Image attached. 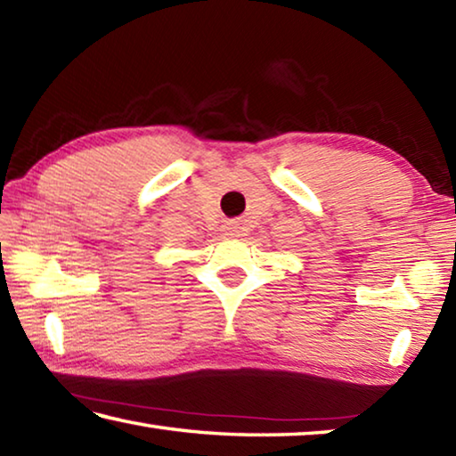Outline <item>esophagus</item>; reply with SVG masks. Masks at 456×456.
<instances>
[{"mask_svg": "<svg viewBox=\"0 0 456 456\" xmlns=\"http://www.w3.org/2000/svg\"><path fill=\"white\" fill-rule=\"evenodd\" d=\"M227 235H237V227L235 225H229L227 227Z\"/></svg>", "mask_w": 456, "mask_h": 456, "instance_id": "1", "label": "esophagus"}]
</instances>
